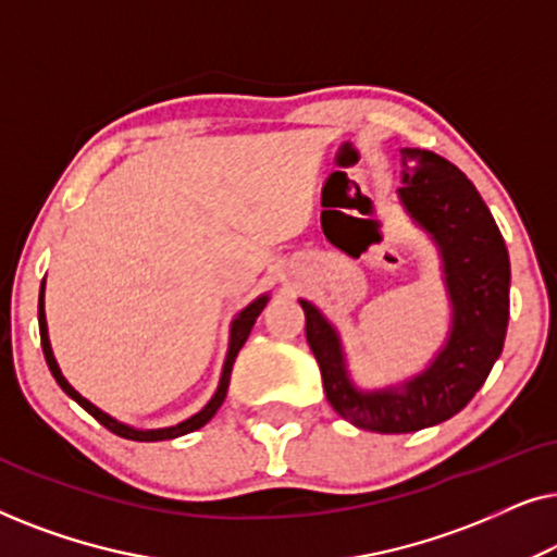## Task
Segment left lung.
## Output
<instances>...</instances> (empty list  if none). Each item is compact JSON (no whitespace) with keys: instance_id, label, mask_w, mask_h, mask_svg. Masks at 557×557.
Here are the masks:
<instances>
[{"instance_id":"left-lung-1","label":"left lung","mask_w":557,"mask_h":557,"mask_svg":"<svg viewBox=\"0 0 557 557\" xmlns=\"http://www.w3.org/2000/svg\"><path fill=\"white\" fill-rule=\"evenodd\" d=\"M400 182V208L438 250L451 309L444 345L429 364L400 383L360 387L337 326L299 299L326 400L345 421L375 433H413L459 413L499 360L509 322L505 238L467 174L433 151L403 149Z\"/></svg>"}]
</instances>
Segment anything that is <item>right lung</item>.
Here are the masks:
<instances>
[{
	"label": "right lung",
	"instance_id": "add662e5",
	"mask_svg": "<svg viewBox=\"0 0 557 557\" xmlns=\"http://www.w3.org/2000/svg\"><path fill=\"white\" fill-rule=\"evenodd\" d=\"M271 294H261L256 296L253 301L248 304L246 309H240L235 319L231 322V339H227V355H225V362H223V372H220V383H218V391L212 393V398L208 400V406L202 410H197L195 416H189L187 421H182L177 425H166V429H134V425L128 423H121L116 418L103 413L101 408L94 406L88 398H83V395L75 391V387L67 383L63 372H60V364L55 360V355H52V345H50V337H48V319H45V278H42V286H40V304H37V319H40V339H42V352H45V360H48V368L52 372V377H55V383L63 387L65 395H71V398L78 403L83 410H88L90 416L96 418L98 423L106 425L111 433H116L121 438H128V441H170V438H177V436H185V433H193L197 429H202L205 423L210 421L212 416L218 413V408L223 406L225 395H227V385H231V372H233V362L235 357H238L240 347L246 345L250 330H253L256 319L261 311L265 309V304H269Z\"/></svg>",
	"mask_w": 557,
	"mask_h": 557
}]
</instances>
